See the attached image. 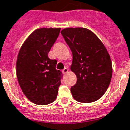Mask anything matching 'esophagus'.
<instances>
[{
  "instance_id": "34e87169",
  "label": "esophagus",
  "mask_w": 130,
  "mask_h": 130,
  "mask_svg": "<svg viewBox=\"0 0 130 130\" xmlns=\"http://www.w3.org/2000/svg\"><path fill=\"white\" fill-rule=\"evenodd\" d=\"M68 71H69V69H67V68H64V69L62 70V73H63L64 74V73H66Z\"/></svg>"
}]
</instances>
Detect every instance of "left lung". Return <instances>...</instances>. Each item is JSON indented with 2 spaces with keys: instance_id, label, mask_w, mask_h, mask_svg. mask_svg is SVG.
Here are the masks:
<instances>
[{
  "instance_id": "left-lung-1",
  "label": "left lung",
  "mask_w": 130,
  "mask_h": 130,
  "mask_svg": "<svg viewBox=\"0 0 130 130\" xmlns=\"http://www.w3.org/2000/svg\"><path fill=\"white\" fill-rule=\"evenodd\" d=\"M61 34L73 54L71 69L77 76L76 84L71 88L72 95L80 103L95 102L110 84V56L102 41L87 28H65Z\"/></svg>"
}]
</instances>
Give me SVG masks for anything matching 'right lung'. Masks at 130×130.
I'll return each instance as SVG.
<instances>
[{
  "label": "right lung",
  "mask_w": 130,
  "mask_h": 130,
  "mask_svg": "<svg viewBox=\"0 0 130 130\" xmlns=\"http://www.w3.org/2000/svg\"><path fill=\"white\" fill-rule=\"evenodd\" d=\"M60 28H40L27 37L20 49L17 76L28 100L38 105L55 100L62 73L56 69L57 60L48 54L58 37Z\"/></svg>",
  "instance_id": "1"
}]
</instances>
